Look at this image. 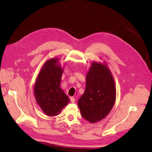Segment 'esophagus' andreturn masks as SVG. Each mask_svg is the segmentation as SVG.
<instances>
[{
    "label": "esophagus",
    "instance_id": "34e87169",
    "mask_svg": "<svg viewBox=\"0 0 152 152\" xmlns=\"http://www.w3.org/2000/svg\"><path fill=\"white\" fill-rule=\"evenodd\" d=\"M70 101L72 103H74L75 102V99L74 97H70Z\"/></svg>",
    "mask_w": 152,
    "mask_h": 152
}]
</instances>
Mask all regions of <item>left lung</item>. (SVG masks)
I'll use <instances>...</instances> for the list:
<instances>
[{
  "mask_svg": "<svg viewBox=\"0 0 152 152\" xmlns=\"http://www.w3.org/2000/svg\"><path fill=\"white\" fill-rule=\"evenodd\" d=\"M115 98V81L106 64L92 62L77 103L82 116L92 123L100 121L111 112Z\"/></svg>",
  "mask_w": 152,
  "mask_h": 152,
  "instance_id": "8db88e82",
  "label": "left lung"
}]
</instances>
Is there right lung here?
<instances>
[{"label": "right lung", "instance_id": "1", "mask_svg": "<svg viewBox=\"0 0 152 152\" xmlns=\"http://www.w3.org/2000/svg\"><path fill=\"white\" fill-rule=\"evenodd\" d=\"M63 70L58 58L50 59L43 65L35 83L37 103L48 116L58 115L70 101L60 87Z\"/></svg>", "mask_w": 152, "mask_h": 152}]
</instances>
